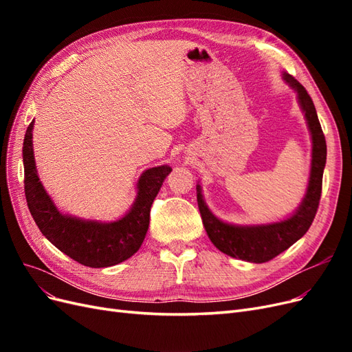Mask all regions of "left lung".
Returning <instances> with one entry per match:
<instances>
[{
    "label": "left lung",
    "instance_id": "8db88e82",
    "mask_svg": "<svg viewBox=\"0 0 352 352\" xmlns=\"http://www.w3.org/2000/svg\"><path fill=\"white\" fill-rule=\"evenodd\" d=\"M282 78L296 92L298 104L304 113L308 131L311 135V168L307 192L301 204L289 217L264 225H232L212 214L202 195L201 185H197V201L202 225L214 247L233 258L250 263H265L301 239L310 229L322 195L323 170L326 166V140L318 122L313 100L302 85L289 73Z\"/></svg>",
    "mask_w": 352,
    "mask_h": 352
}]
</instances>
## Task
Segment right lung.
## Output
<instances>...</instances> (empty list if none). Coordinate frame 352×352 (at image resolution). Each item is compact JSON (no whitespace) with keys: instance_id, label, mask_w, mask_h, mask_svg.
<instances>
[{"instance_id":"obj_1","label":"right lung","mask_w":352,"mask_h":352,"mask_svg":"<svg viewBox=\"0 0 352 352\" xmlns=\"http://www.w3.org/2000/svg\"><path fill=\"white\" fill-rule=\"evenodd\" d=\"M32 120L23 142L25 195L32 217L52 245L70 258L88 267H110L141 248L150 226V210L172 167L146 168L138 179L136 198L129 211L114 221L85 220L61 212L41 184L32 142Z\"/></svg>"}]
</instances>
